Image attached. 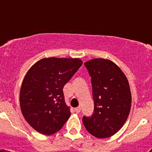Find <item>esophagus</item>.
I'll return each mask as SVG.
<instances>
[{
    "instance_id": "34e87169",
    "label": "esophagus",
    "mask_w": 152,
    "mask_h": 152,
    "mask_svg": "<svg viewBox=\"0 0 152 152\" xmlns=\"http://www.w3.org/2000/svg\"><path fill=\"white\" fill-rule=\"evenodd\" d=\"M74 110H75V112H76V113H80V111H81V107H76V108H75V109H74Z\"/></svg>"
}]
</instances>
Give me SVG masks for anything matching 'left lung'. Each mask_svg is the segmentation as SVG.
I'll return each mask as SVG.
<instances>
[{"mask_svg": "<svg viewBox=\"0 0 152 152\" xmlns=\"http://www.w3.org/2000/svg\"><path fill=\"white\" fill-rule=\"evenodd\" d=\"M91 77L94 111L83 116L86 129L98 138L115 134L129 114L132 96L126 77L112 61L94 59L85 63Z\"/></svg>", "mask_w": 152, "mask_h": 152, "instance_id": "8db88e82", "label": "left lung"}]
</instances>
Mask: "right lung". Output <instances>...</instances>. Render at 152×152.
<instances>
[{
  "instance_id": "right-lung-1",
  "label": "right lung",
  "mask_w": 152,
  "mask_h": 152,
  "mask_svg": "<svg viewBox=\"0 0 152 152\" xmlns=\"http://www.w3.org/2000/svg\"><path fill=\"white\" fill-rule=\"evenodd\" d=\"M82 65L79 59L50 57L29 69L21 86L20 104L26 121L38 132L54 134L69 118L62 90Z\"/></svg>"
}]
</instances>
